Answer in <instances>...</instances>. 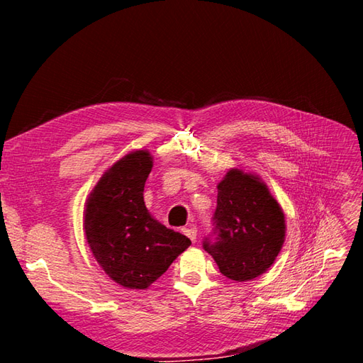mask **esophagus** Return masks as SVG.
I'll use <instances>...</instances> for the list:
<instances>
[{
	"mask_svg": "<svg viewBox=\"0 0 363 363\" xmlns=\"http://www.w3.org/2000/svg\"><path fill=\"white\" fill-rule=\"evenodd\" d=\"M183 233L188 236L192 240V242H195V240H196V227H194V225L186 227V228H183Z\"/></svg>",
	"mask_w": 363,
	"mask_h": 363,
	"instance_id": "1",
	"label": "esophagus"
}]
</instances>
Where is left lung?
<instances>
[{
	"label": "left lung",
	"instance_id": "obj_1",
	"mask_svg": "<svg viewBox=\"0 0 363 363\" xmlns=\"http://www.w3.org/2000/svg\"><path fill=\"white\" fill-rule=\"evenodd\" d=\"M215 240L204 250L225 277L248 281L272 265L284 242L286 224L277 200L257 175L230 169L218 183Z\"/></svg>",
	"mask_w": 363,
	"mask_h": 363
}]
</instances>
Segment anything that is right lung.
Returning a JSON list of instances; mask_svg holds the SVG:
<instances>
[{"label":"right lung","mask_w":363,"mask_h":363,"mask_svg":"<svg viewBox=\"0 0 363 363\" xmlns=\"http://www.w3.org/2000/svg\"><path fill=\"white\" fill-rule=\"evenodd\" d=\"M152 168L147 150L131 151L108 168L84 208V233L95 260L113 281L147 289L191 245L147 211L144 188Z\"/></svg>","instance_id":"add662e5"}]
</instances>
